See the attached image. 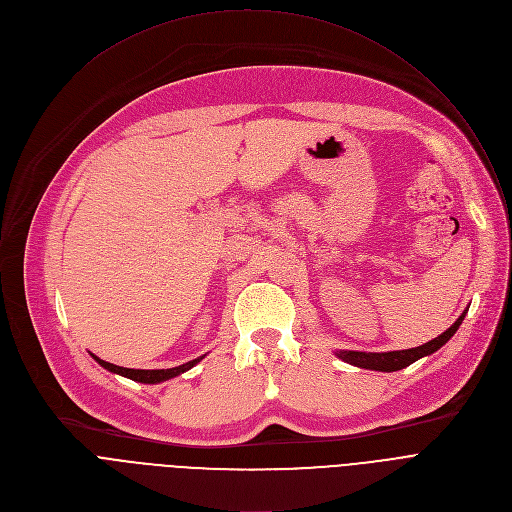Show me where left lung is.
<instances>
[{"mask_svg": "<svg viewBox=\"0 0 512 512\" xmlns=\"http://www.w3.org/2000/svg\"><path fill=\"white\" fill-rule=\"evenodd\" d=\"M466 312L437 338L417 346V348H407V350H393V352H356V350H340L336 352L338 358H342L344 362L354 364V367L360 369H371V371H385V373H393V371H401L405 367H409L411 362H415L421 356H427L431 352H435L437 348H442L460 328L462 320H464Z\"/></svg>", "mask_w": 512, "mask_h": 512, "instance_id": "obj_1", "label": "left lung"}]
</instances>
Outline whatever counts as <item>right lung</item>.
Masks as SVG:
<instances>
[{
    "label": "right lung",
    "instance_id": "right-lung-1",
    "mask_svg": "<svg viewBox=\"0 0 512 512\" xmlns=\"http://www.w3.org/2000/svg\"><path fill=\"white\" fill-rule=\"evenodd\" d=\"M93 358L101 364V367H105L107 371H111V373H117V375H121V377H127V379H131V381H137V383H160V381H168V379H172V377H178L180 373H184V371H188V369H192L196 362H200V358H194V360H190V362H186V364H180V367H176V369H160V371H141V369H123V367H117V364H111V362H105V360H101V358H97L95 354H93Z\"/></svg>",
    "mask_w": 512,
    "mask_h": 512
}]
</instances>
